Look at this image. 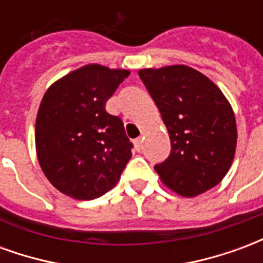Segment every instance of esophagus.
Masks as SVG:
<instances>
[{"mask_svg": "<svg viewBox=\"0 0 263 263\" xmlns=\"http://www.w3.org/2000/svg\"><path fill=\"white\" fill-rule=\"evenodd\" d=\"M134 146H135V151H137V152H141V149H142V139H141V138H137V139L134 141Z\"/></svg>", "mask_w": 263, "mask_h": 263, "instance_id": "esophagus-1", "label": "esophagus"}]
</instances>
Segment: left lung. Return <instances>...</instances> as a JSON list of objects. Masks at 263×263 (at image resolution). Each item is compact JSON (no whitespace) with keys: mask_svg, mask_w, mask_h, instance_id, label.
I'll return each mask as SVG.
<instances>
[{"mask_svg":"<svg viewBox=\"0 0 263 263\" xmlns=\"http://www.w3.org/2000/svg\"><path fill=\"white\" fill-rule=\"evenodd\" d=\"M165 122L171 154L155 165L160 180L194 197L222 180L235 155L237 124L230 103L209 77L189 66L139 70Z\"/></svg>","mask_w":263,"mask_h":263,"instance_id":"left-lung-1","label":"left lung"}]
</instances>
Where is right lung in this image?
I'll use <instances>...</instances> for the list:
<instances>
[{"instance_id": "right-lung-1", "label": "right lung", "mask_w": 263, "mask_h": 263, "mask_svg": "<svg viewBox=\"0 0 263 263\" xmlns=\"http://www.w3.org/2000/svg\"><path fill=\"white\" fill-rule=\"evenodd\" d=\"M128 70L87 65L58 80L39 105L35 142L39 165L59 192L92 200L109 192L131 159L134 145L105 103Z\"/></svg>"}]
</instances>
